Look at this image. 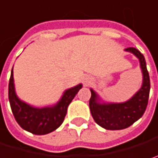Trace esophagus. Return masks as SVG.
<instances>
[{"mask_svg": "<svg viewBox=\"0 0 158 158\" xmlns=\"http://www.w3.org/2000/svg\"><path fill=\"white\" fill-rule=\"evenodd\" d=\"M91 83V79L90 78H85L84 79V85L85 86H88Z\"/></svg>", "mask_w": 158, "mask_h": 158, "instance_id": "obj_1", "label": "esophagus"}]
</instances>
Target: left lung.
<instances>
[{
    "label": "left lung",
    "mask_w": 158,
    "mask_h": 158,
    "mask_svg": "<svg viewBox=\"0 0 158 158\" xmlns=\"http://www.w3.org/2000/svg\"><path fill=\"white\" fill-rule=\"evenodd\" d=\"M125 51L134 54L139 60L143 75L141 88L128 100L121 103H108L90 89L91 97L89 108L95 122L108 130H120L130 127L138 120L146 111L150 91V79L147 63L143 54L135 48H127Z\"/></svg>",
    "instance_id": "8db88e82"
}]
</instances>
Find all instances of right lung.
Segmentation results:
<instances>
[{"instance_id": "obj_1", "label": "right lung", "mask_w": 158, "mask_h": 158, "mask_svg": "<svg viewBox=\"0 0 158 158\" xmlns=\"http://www.w3.org/2000/svg\"><path fill=\"white\" fill-rule=\"evenodd\" d=\"M82 88L79 84L66 89L60 99L53 106L36 108L21 100L15 91L13 68L9 81V101L13 116L22 128L34 135H46L56 130L64 120L67 109Z\"/></svg>"}]
</instances>
